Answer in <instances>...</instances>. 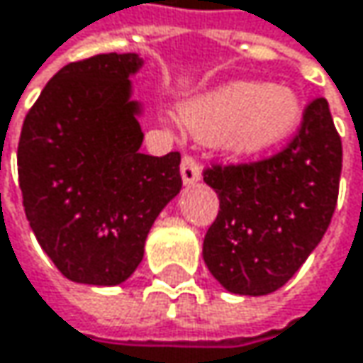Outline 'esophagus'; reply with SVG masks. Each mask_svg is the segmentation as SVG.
<instances>
[{
    "instance_id": "obj_1",
    "label": "esophagus",
    "mask_w": 363,
    "mask_h": 363,
    "mask_svg": "<svg viewBox=\"0 0 363 363\" xmlns=\"http://www.w3.org/2000/svg\"><path fill=\"white\" fill-rule=\"evenodd\" d=\"M181 177L182 182L189 186V184H195V182L201 179V168H199V162L195 160L193 156H184L181 162Z\"/></svg>"
}]
</instances>
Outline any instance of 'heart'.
Returning a JSON list of instances; mask_svg holds the SVG:
<instances>
[{
	"mask_svg": "<svg viewBox=\"0 0 363 363\" xmlns=\"http://www.w3.org/2000/svg\"><path fill=\"white\" fill-rule=\"evenodd\" d=\"M195 138L218 141L238 158H255L288 141L302 123L300 96L288 86L230 82L182 106Z\"/></svg>",
	"mask_w": 363,
	"mask_h": 363,
	"instance_id": "obj_1",
	"label": "heart"
}]
</instances>
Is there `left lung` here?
I'll use <instances>...</instances> for the list:
<instances>
[{"label":"left lung","instance_id":"8db88e82","mask_svg":"<svg viewBox=\"0 0 363 363\" xmlns=\"http://www.w3.org/2000/svg\"><path fill=\"white\" fill-rule=\"evenodd\" d=\"M343 147L325 98L304 108L288 145L265 160L203 172L220 211L203 261L232 294L265 296L286 286L323 240L341 179Z\"/></svg>","mask_w":363,"mask_h":363}]
</instances>
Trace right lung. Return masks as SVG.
Instances as JSON below:
<instances>
[{
	"label": "right lung",
	"mask_w": 363,
	"mask_h": 363,
	"mask_svg": "<svg viewBox=\"0 0 363 363\" xmlns=\"http://www.w3.org/2000/svg\"><path fill=\"white\" fill-rule=\"evenodd\" d=\"M138 53L59 69L28 111L18 179L34 236L75 284L118 286L138 269L160 211L181 191V154H141Z\"/></svg>",
	"instance_id": "obj_1"
}]
</instances>
